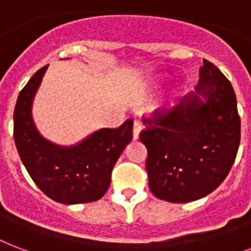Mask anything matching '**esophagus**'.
Wrapping results in <instances>:
<instances>
[{
	"instance_id": "esophagus-1",
	"label": "esophagus",
	"mask_w": 251,
	"mask_h": 251,
	"mask_svg": "<svg viewBox=\"0 0 251 251\" xmlns=\"http://www.w3.org/2000/svg\"><path fill=\"white\" fill-rule=\"evenodd\" d=\"M142 127H143L142 122H141V121H134V125H133V138L134 139L139 138V133H141Z\"/></svg>"
}]
</instances>
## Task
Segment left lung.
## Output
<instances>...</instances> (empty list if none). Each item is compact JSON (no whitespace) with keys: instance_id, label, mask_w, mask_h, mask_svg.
<instances>
[{"instance_id":"1","label":"left lung","mask_w":251,"mask_h":251,"mask_svg":"<svg viewBox=\"0 0 251 251\" xmlns=\"http://www.w3.org/2000/svg\"><path fill=\"white\" fill-rule=\"evenodd\" d=\"M195 92L170 112L143 118L151 192L160 200L189 202L213 192L230 171L241 139V118L230 81L202 59Z\"/></svg>"}]
</instances>
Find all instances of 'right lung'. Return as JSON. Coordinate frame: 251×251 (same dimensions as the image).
<instances>
[{
  "label": "right lung",
  "instance_id": "right-lung-1",
  "mask_svg": "<svg viewBox=\"0 0 251 251\" xmlns=\"http://www.w3.org/2000/svg\"><path fill=\"white\" fill-rule=\"evenodd\" d=\"M47 67L36 71L21 91L14 109V141L22 163L39 189L63 204L99 200L106 194L112 170L133 139V120L117 129H100L74 146L43 138L32 121L34 96Z\"/></svg>",
  "mask_w": 251,
  "mask_h": 251
}]
</instances>
